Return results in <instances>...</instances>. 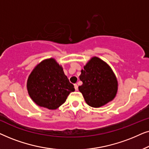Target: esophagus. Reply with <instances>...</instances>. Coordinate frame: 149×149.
Wrapping results in <instances>:
<instances>
[{
	"label": "esophagus",
	"mask_w": 149,
	"mask_h": 149,
	"mask_svg": "<svg viewBox=\"0 0 149 149\" xmlns=\"http://www.w3.org/2000/svg\"><path fill=\"white\" fill-rule=\"evenodd\" d=\"M74 89H75V90H78V85L77 84H74Z\"/></svg>",
	"instance_id": "1"
}]
</instances>
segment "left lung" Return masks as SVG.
<instances>
[{
    "mask_svg": "<svg viewBox=\"0 0 149 149\" xmlns=\"http://www.w3.org/2000/svg\"><path fill=\"white\" fill-rule=\"evenodd\" d=\"M79 78L83 84L79 87V90L90 107H100L115 97L117 79L109 65L101 59L91 58L81 70Z\"/></svg>",
    "mask_w": 149,
    "mask_h": 149,
    "instance_id": "1",
    "label": "left lung"
}]
</instances>
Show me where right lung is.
I'll return each instance as SVG.
<instances>
[{
	"mask_svg": "<svg viewBox=\"0 0 149 149\" xmlns=\"http://www.w3.org/2000/svg\"><path fill=\"white\" fill-rule=\"evenodd\" d=\"M27 88L30 97L40 107L54 110L66 100L74 87L54 59L40 63L30 74Z\"/></svg>",
	"mask_w": 149,
	"mask_h": 149,
	"instance_id": "right-lung-1",
	"label": "right lung"
}]
</instances>
